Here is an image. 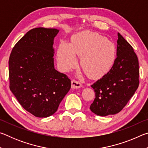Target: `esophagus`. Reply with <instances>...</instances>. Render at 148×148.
<instances>
[{
    "mask_svg": "<svg viewBox=\"0 0 148 148\" xmlns=\"http://www.w3.org/2000/svg\"><path fill=\"white\" fill-rule=\"evenodd\" d=\"M71 87L72 89H78L82 87V84L80 82L76 81V80H72L71 82Z\"/></svg>",
    "mask_w": 148,
    "mask_h": 148,
    "instance_id": "1",
    "label": "esophagus"
}]
</instances>
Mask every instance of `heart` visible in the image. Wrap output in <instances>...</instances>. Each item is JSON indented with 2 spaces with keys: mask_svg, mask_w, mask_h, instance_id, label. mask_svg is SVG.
<instances>
[{
  "mask_svg": "<svg viewBox=\"0 0 148 148\" xmlns=\"http://www.w3.org/2000/svg\"><path fill=\"white\" fill-rule=\"evenodd\" d=\"M81 57V64L92 78H100L108 72L116 61V48L113 42L97 32L84 31L75 35L71 44L62 42L57 50V62L62 71L77 65L75 54Z\"/></svg>",
  "mask_w": 148,
  "mask_h": 148,
  "instance_id": "b5f03b06",
  "label": "heart"
}]
</instances>
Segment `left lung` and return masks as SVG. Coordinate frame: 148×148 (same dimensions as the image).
<instances>
[{"label": "left lung", "mask_w": 148, "mask_h": 148, "mask_svg": "<svg viewBox=\"0 0 148 148\" xmlns=\"http://www.w3.org/2000/svg\"><path fill=\"white\" fill-rule=\"evenodd\" d=\"M117 36V57L113 66L91 85L96 97L90 110L100 116L114 115L121 111L139 86L137 56L119 32Z\"/></svg>", "instance_id": "1"}]
</instances>
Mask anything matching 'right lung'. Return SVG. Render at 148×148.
I'll use <instances>...</instances> for the list:
<instances>
[{"label": "right lung", "instance_id": "add662e5", "mask_svg": "<svg viewBox=\"0 0 148 148\" xmlns=\"http://www.w3.org/2000/svg\"><path fill=\"white\" fill-rule=\"evenodd\" d=\"M59 31L44 27L30 30L10 56V89L22 107L38 117L56 112L71 89V79L54 68L53 44Z\"/></svg>", "mask_w": 148, "mask_h": 148}]
</instances>
